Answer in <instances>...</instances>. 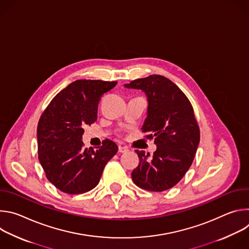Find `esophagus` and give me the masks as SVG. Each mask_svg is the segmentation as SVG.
<instances>
[{
    "label": "esophagus",
    "mask_w": 249,
    "mask_h": 249,
    "mask_svg": "<svg viewBox=\"0 0 249 249\" xmlns=\"http://www.w3.org/2000/svg\"><path fill=\"white\" fill-rule=\"evenodd\" d=\"M118 152H119V153H126V152H128V149H127L126 147L119 146V147H118Z\"/></svg>",
    "instance_id": "34e87169"
}]
</instances>
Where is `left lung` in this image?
Instances as JSON below:
<instances>
[{
	"instance_id": "obj_1",
	"label": "left lung",
	"mask_w": 249,
	"mask_h": 249,
	"mask_svg": "<svg viewBox=\"0 0 249 249\" xmlns=\"http://www.w3.org/2000/svg\"><path fill=\"white\" fill-rule=\"evenodd\" d=\"M125 88L141 89L148 100L147 117L142 131L155 138L153 157L138 151L140 163L132 179L140 188L161 192L178 183L191 166L200 131L193 107L182 90L160 75L132 81Z\"/></svg>"
}]
</instances>
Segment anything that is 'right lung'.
Masks as SVG:
<instances>
[{
  "label": "right lung",
  "mask_w": 249,
  "mask_h": 249,
  "mask_svg": "<svg viewBox=\"0 0 249 249\" xmlns=\"http://www.w3.org/2000/svg\"><path fill=\"white\" fill-rule=\"evenodd\" d=\"M117 82L78 80L61 90L37 126L38 159L47 179L62 192L82 194L99 182L106 163L118 151L110 140L84 148V127L96 121L98 101Z\"/></svg>",
  "instance_id": "1"
}]
</instances>
